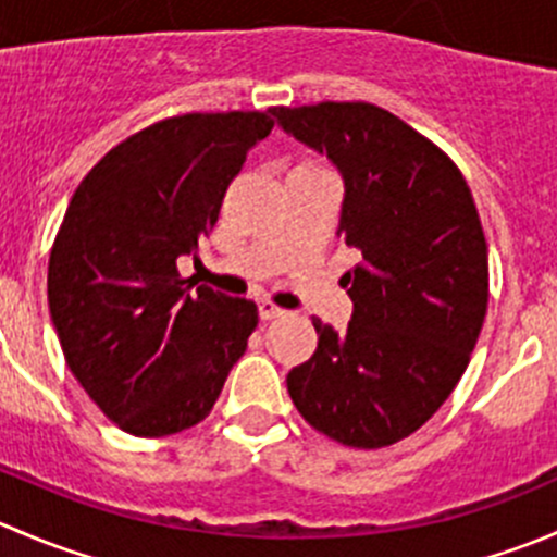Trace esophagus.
<instances>
[{
	"mask_svg": "<svg viewBox=\"0 0 557 557\" xmlns=\"http://www.w3.org/2000/svg\"><path fill=\"white\" fill-rule=\"evenodd\" d=\"M283 314L277 305H272V301H258V318L261 320H274Z\"/></svg>",
	"mask_w": 557,
	"mask_h": 557,
	"instance_id": "obj_1",
	"label": "esophagus"
}]
</instances>
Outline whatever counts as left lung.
Returning <instances> with one entry per match:
<instances>
[{"label": "left lung", "instance_id": "obj_1", "mask_svg": "<svg viewBox=\"0 0 557 557\" xmlns=\"http://www.w3.org/2000/svg\"><path fill=\"white\" fill-rule=\"evenodd\" d=\"M277 126L345 180L339 234L352 318H312L318 350L288 372L301 418L339 445L377 450L414 434L458 385L487 310V245L458 166L367 102L272 107Z\"/></svg>", "mask_w": 557, "mask_h": 557}]
</instances>
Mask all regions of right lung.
Returning <instances> with one entry per match:
<instances>
[{
    "instance_id": "obj_1",
    "label": "right lung",
    "mask_w": 557,
    "mask_h": 557,
    "mask_svg": "<svg viewBox=\"0 0 557 557\" xmlns=\"http://www.w3.org/2000/svg\"><path fill=\"white\" fill-rule=\"evenodd\" d=\"M267 112H188L132 134L83 177L48 263L66 367L126 434L170 436L210 414L258 307L183 280L218 223Z\"/></svg>"
}]
</instances>
